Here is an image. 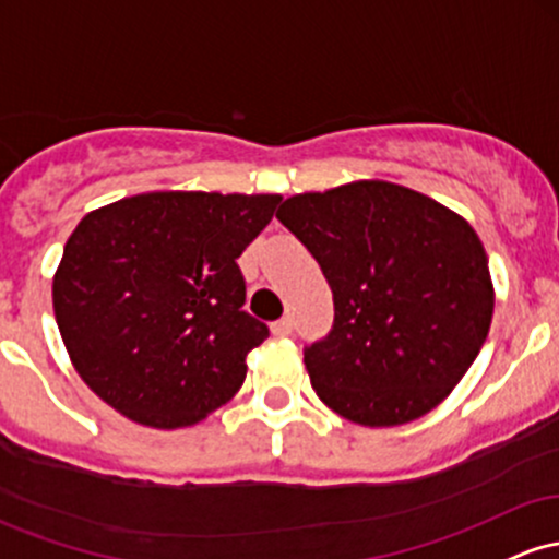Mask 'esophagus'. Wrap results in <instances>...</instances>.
I'll use <instances>...</instances> for the list:
<instances>
[{
  "mask_svg": "<svg viewBox=\"0 0 559 559\" xmlns=\"http://www.w3.org/2000/svg\"><path fill=\"white\" fill-rule=\"evenodd\" d=\"M270 331H273V336H292L294 331L292 318H281V321H275L273 326H270Z\"/></svg>",
  "mask_w": 559,
  "mask_h": 559,
  "instance_id": "esophagus-1",
  "label": "esophagus"
}]
</instances>
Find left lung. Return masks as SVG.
Returning a JSON list of instances; mask_svg holds the SVG:
<instances>
[{"label": "left lung", "instance_id": "left-lung-1", "mask_svg": "<svg viewBox=\"0 0 559 559\" xmlns=\"http://www.w3.org/2000/svg\"><path fill=\"white\" fill-rule=\"evenodd\" d=\"M275 217L334 294V329L305 349L316 395L364 427H401L438 408L475 364L493 318L475 228L388 180L297 193Z\"/></svg>", "mask_w": 559, "mask_h": 559}]
</instances>
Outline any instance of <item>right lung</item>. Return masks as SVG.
Returning a JSON list of instances; mask_svg holds the SVG:
<instances>
[{
	"instance_id": "1",
	"label": "right lung",
	"mask_w": 559,
	"mask_h": 559,
	"mask_svg": "<svg viewBox=\"0 0 559 559\" xmlns=\"http://www.w3.org/2000/svg\"><path fill=\"white\" fill-rule=\"evenodd\" d=\"M278 193L151 190L84 214L52 308L84 384L134 425L180 429L228 403L267 326L243 312L236 260Z\"/></svg>"
}]
</instances>
